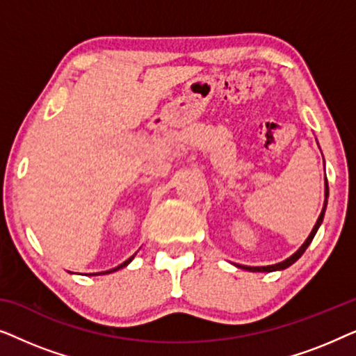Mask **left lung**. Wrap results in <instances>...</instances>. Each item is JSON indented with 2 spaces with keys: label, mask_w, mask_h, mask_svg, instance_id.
I'll use <instances>...</instances> for the list:
<instances>
[{
  "label": "left lung",
  "mask_w": 356,
  "mask_h": 356,
  "mask_svg": "<svg viewBox=\"0 0 356 356\" xmlns=\"http://www.w3.org/2000/svg\"><path fill=\"white\" fill-rule=\"evenodd\" d=\"M324 196H325V199H324V207H323V211H321V213H319V217H318V222H316V225L313 227V230H311L309 236L306 238V241L303 243V245H301V248H300L298 251L295 252V254H291L290 257H286L285 261L279 262V264H272V266H262V267H251V266H238V267H241V269H245V270H250V272H274V270H284V269H286V267H290L291 264H293V262L298 261L300 257L303 256V252L306 251V248H308V246L311 245V241H313V238H314V235H316V232H318V228L321 227V223H323V220H324V213H325V207H327V197H329V186H327V178H325V189H324Z\"/></svg>",
  "instance_id": "1"
}]
</instances>
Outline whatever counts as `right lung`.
<instances>
[{"label": "right lung", "instance_id": "1", "mask_svg": "<svg viewBox=\"0 0 356 356\" xmlns=\"http://www.w3.org/2000/svg\"><path fill=\"white\" fill-rule=\"evenodd\" d=\"M134 256L136 254H133V256H131L129 257V259L128 261H124L123 262V264H120L118 267H115V269H110V270H105V272H97V274H89V275H100V274H111V272H115V270H120V269H123V267H126V266H128L129 264V262L131 261H133L134 259Z\"/></svg>", "mask_w": 356, "mask_h": 356}]
</instances>
